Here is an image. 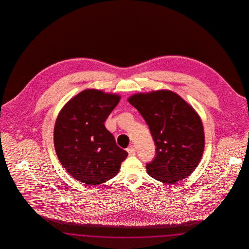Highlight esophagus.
<instances>
[{"mask_svg": "<svg viewBox=\"0 0 249 249\" xmlns=\"http://www.w3.org/2000/svg\"><path fill=\"white\" fill-rule=\"evenodd\" d=\"M127 151H128V153H129V156H134V155H135V149H134V147H132V146L127 148Z\"/></svg>", "mask_w": 249, "mask_h": 249, "instance_id": "obj_1", "label": "esophagus"}]
</instances>
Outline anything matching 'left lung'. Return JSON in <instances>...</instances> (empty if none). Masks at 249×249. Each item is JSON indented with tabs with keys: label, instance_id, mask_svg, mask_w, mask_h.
Returning <instances> with one entry per match:
<instances>
[{
	"label": "left lung",
	"instance_id": "1",
	"mask_svg": "<svg viewBox=\"0 0 249 249\" xmlns=\"http://www.w3.org/2000/svg\"><path fill=\"white\" fill-rule=\"evenodd\" d=\"M128 101L145 120L156 144L147 174L168 185L190 177L204 149L203 127L195 110L170 90L137 93Z\"/></svg>",
	"mask_w": 249,
	"mask_h": 249
}]
</instances>
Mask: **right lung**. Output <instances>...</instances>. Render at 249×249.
<instances>
[{"instance_id": "1", "label": "right lung", "mask_w": 249, "mask_h": 249, "mask_svg": "<svg viewBox=\"0 0 249 249\" xmlns=\"http://www.w3.org/2000/svg\"><path fill=\"white\" fill-rule=\"evenodd\" d=\"M119 100V95L85 89L64 106L56 120L54 145L61 165L89 186L114 178L128 156L105 126Z\"/></svg>"}]
</instances>
